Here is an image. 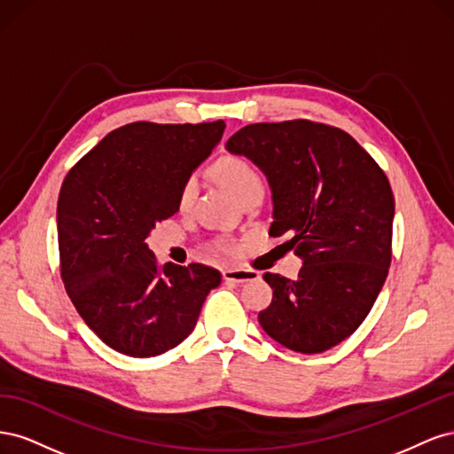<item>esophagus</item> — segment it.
Instances as JSON below:
<instances>
[{
	"label": "esophagus",
	"instance_id": "esophagus-1",
	"mask_svg": "<svg viewBox=\"0 0 454 454\" xmlns=\"http://www.w3.org/2000/svg\"><path fill=\"white\" fill-rule=\"evenodd\" d=\"M259 274L255 270H248V269H225L223 270V280L232 282V284H244L250 280H257Z\"/></svg>",
	"mask_w": 454,
	"mask_h": 454
}]
</instances>
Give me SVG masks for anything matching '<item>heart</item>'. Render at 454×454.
<instances>
[{"label":"heart","instance_id":"obj_1","mask_svg":"<svg viewBox=\"0 0 454 454\" xmlns=\"http://www.w3.org/2000/svg\"><path fill=\"white\" fill-rule=\"evenodd\" d=\"M214 174L219 180V184H223L231 191L232 197L240 202L254 193H263V180H261L259 172L242 157H237V155L222 157L214 164ZM197 193H199L197 176H189L180 189V197H177L180 210H187L189 206L193 204ZM214 248L219 254L232 252V246L225 240L215 242Z\"/></svg>","mask_w":454,"mask_h":454}]
</instances>
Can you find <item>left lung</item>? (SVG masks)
Returning a JSON list of instances; mask_svg holds the SVG:
<instances>
[{
    "label": "left lung",
    "mask_w": 454,
    "mask_h": 454,
    "mask_svg": "<svg viewBox=\"0 0 454 454\" xmlns=\"http://www.w3.org/2000/svg\"><path fill=\"white\" fill-rule=\"evenodd\" d=\"M225 149L252 160L272 195L270 237L287 235L303 259L297 278L265 272L270 305L259 312L282 347L318 354L365 320L392 259L388 177L345 130L307 119L255 122Z\"/></svg>",
    "instance_id": "1"
}]
</instances>
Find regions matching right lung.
<instances>
[{
    "label": "right lung",
    "mask_w": 454,
    "mask_h": 454,
    "mask_svg": "<svg viewBox=\"0 0 454 454\" xmlns=\"http://www.w3.org/2000/svg\"><path fill=\"white\" fill-rule=\"evenodd\" d=\"M223 121L130 122L66 176L57 227L60 272L81 318L109 348L151 358L193 332L219 270L159 265L147 237L180 210L187 177L222 140Z\"/></svg>",
    "instance_id": "add662e5"
}]
</instances>
